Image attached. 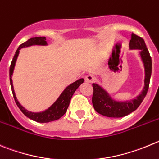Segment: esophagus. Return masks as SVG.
Here are the masks:
<instances>
[{
	"instance_id": "1",
	"label": "esophagus",
	"mask_w": 159,
	"mask_h": 159,
	"mask_svg": "<svg viewBox=\"0 0 159 159\" xmlns=\"http://www.w3.org/2000/svg\"><path fill=\"white\" fill-rule=\"evenodd\" d=\"M95 81V77L93 75H88L85 77V81L89 83H93Z\"/></svg>"
}]
</instances>
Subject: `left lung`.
Wrapping results in <instances>:
<instances>
[{"mask_svg": "<svg viewBox=\"0 0 159 159\" xmlns=\"http://www.w3.org/2000/svg\"><path fill=\"white\" fill-rule=\"evenodd\" d=\"M130 49L140 50V56L144 66V87L141 93L133 100L127 101H117L97 83H93V105L97 113L109 118H121L136 111L146 96L149 88L152 63L144 41L135 34H132L129 42Z\"/></svg>", "mask_w": 159, "mask_h": 159, "instance_id": "8db88e82", "label": "left lung"}]
</instances>
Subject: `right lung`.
<instances>
[{"label": "right lung", "instance_id": "obj_1", "mask_svg": "<svg viewBox=\"0 0 159 159\" xmlns=\"http://www.w3.org/2000/svg\"><path fill=\"white\" fill-rule=\"evenodd\" d=\"M32 45H42L45 46L48 45L47 41H46V38L44 37H35V38H30L28 41L26 42L23 43L21 45H19L18 49L16 50V54H15L14 57H13L12 61H11V66H10L9 69V76H10V83H11V91H12L13 96H14L15 101H16V104L19 107V108L21 110V111L26 115L27 118H30V119L34 120V121H37V122L40 123H46L49 122V121H56V120L59 119L61 118L63 115L66 112L68 106L70 102V99L72 97L73 94L75 93L77 89L80 86V84H82L84 82V79L81 78L78 79V81L73 82L72 84H69L67 87L65 88L63 93L60 94V96L58 97L57 100L45 111H43L41 112H32V111H27L23 107L20 103L18 101L17 98H16V93H15L14 87H13L12 83V75L13 71H14L15 66H16V60H17L18 56L19 54V50L23 48H26V47H30Z\"/></svg>", "mask_w": 159, "mask_h": 159}]
</instances>
